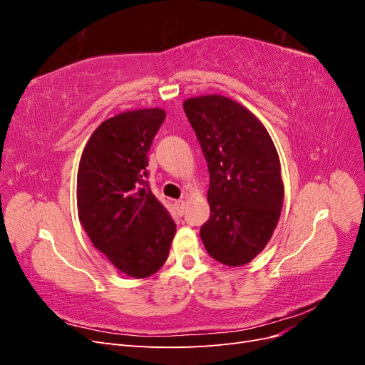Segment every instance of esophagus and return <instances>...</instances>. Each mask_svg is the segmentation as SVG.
I'll use <instances>...</instances> for the list:
<instances>
[{
	"instance_id": "esophagus-1",
	"label": "esophagus",
	"mask_w": 365,
	"mask_h": 365,
	"mask_svg": "<svg viewBox=\"0 0 365 365\" xmlns=\"http://www.w3.org/2000/svg\"><path fill=\"white\" fill-rule=\"evenodd\" d=\"M184 205H185V202H184L182 200H180V201H176V202H175L176 212H178V215H182V213H184Z\"/></svg>"
}]
</instances>
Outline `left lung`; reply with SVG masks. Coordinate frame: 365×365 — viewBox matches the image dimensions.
Wrapping results in <instances>:
<instances>
[{
	"mask_svg": "<svg viewBox=\"0 0 365 365\" xmlns=\"http://www.w3.org/2000/svg\"><path fill=\"white\" fill-rule=\"evenodd\" d=\"M182 108L210 173V219L201 239L215 260L240 267L277 227L284 193L279 153L260 120L228 97L187 98Z\"/></svg>",
	"mask_w": 365,
	"mask_h": 365,
	"instance_id": "obj_1",
	"label": "left lung"
}]
</instances>
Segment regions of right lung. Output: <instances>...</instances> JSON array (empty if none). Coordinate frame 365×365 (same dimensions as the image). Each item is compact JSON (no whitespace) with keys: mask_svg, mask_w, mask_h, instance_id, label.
Returning a JSON list of instances; mask_svg holds the SVG:
<instances>
[{"mask_svg":"<svg viewBox=\"0 0 365 365\" xmlns=\"http://www.w3.org/2000/svg\"><path fill=\"white\" fill-rule=\"evenodd\" d=\"M164 118L163 109L149 108L105 120L88 140L77 172V212L88 237L135 279L163 267L176 231L146 181L148 152Z\"/></svg>","mask_w":365,"mask_h":365,"instance_id":"right-lung-1","label":"right lung"}]
</instances>
